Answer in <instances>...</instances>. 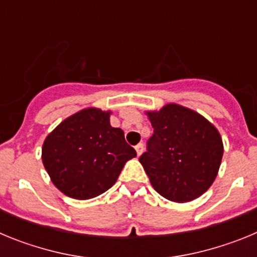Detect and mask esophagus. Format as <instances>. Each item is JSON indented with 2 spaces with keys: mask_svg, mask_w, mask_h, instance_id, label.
<instances>
[{
  "mask_svg": "<svg viewBox=\"0 0 257 257\" xmlns=\"http://www.w3.org/2000/svg\"><path fill=\"white\" fill-rule=\"evenodd\" d=\"M135 151H136V153H138V156H140V154L143 153V151H144V144H142V143H140V144L136 145Z\"/></svg>",
  "mask_w": 257,
  "mask_h": 257,
  "instance_id": "1",
  "label": "esophagus"
}]
</instances>
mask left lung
I'll use <instances>...</instances> for the list:
<instances>
[{"mask_svg": "<svg viewBox=\"0 0 257 257\" xmlns=\"http://www.w3.org/2000/svg\"><path fill=\"white\" fill-rule=\"evenodd\" d=\"M147 114L153 135L139 161L152 187L172 202L198 198L212 185L221 163L219 131L205 117L178 104Z\"/></svg>", "mask_w": 257, "mask_h": 257, "instance_id": "8db88e82", "label": "left lung"}]
</instances>
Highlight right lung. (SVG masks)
I'll return each instance as SVG.
<instances>
[{
	"label": "right lung",
	"mask_w": 257,
	"mask_h": 257,
	"mask_svg": "<svg viewBox=\"0 0 257 257\" xmlns=\"http://www.w3.org/2000/svg\"><path fill=\"white\" fill-rule=\"evenodd\" d=\"M110 112L87 108L61 122L42 147V162L51 181L65 196L90 199L117 181L136 152L121 128L110 126Z\"/></svg>",
	"instance_id": "right-lung-1"
}]
</instances>
